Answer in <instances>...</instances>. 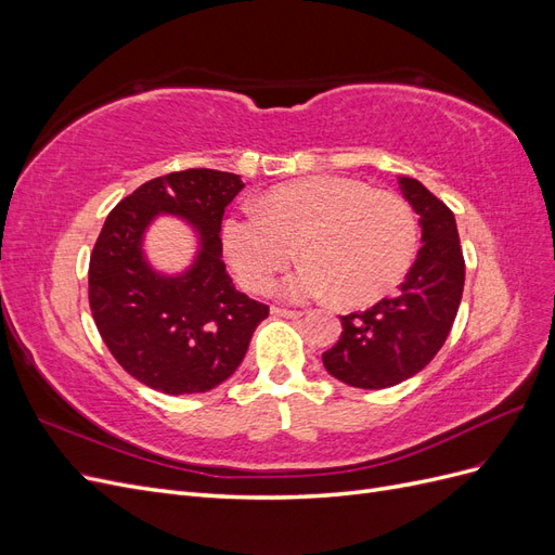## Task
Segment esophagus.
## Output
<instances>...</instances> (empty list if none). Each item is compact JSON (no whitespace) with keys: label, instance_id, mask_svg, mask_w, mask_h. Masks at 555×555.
<instances>
[{"label":"esophagus","instance_id":"obj_1","mask_svg":"<svg viewBox=\"0 0 555 555\" xmlns=\"http://www.w3.org/2000/svg\"><path fill=\"white\" fill-rule=\"evenodd\" d=\"M271 312L275 314V317H284V319H298V317H304V312H298V310H287V308H271Z\"/></svg>","mask_w":555,"mask_h":555}]
</instances>
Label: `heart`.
<instances>
[{
  "label": "heart",
  "instance_id": "1",
  "mask_svg": "<svg viewBox=\"0 0 555 555\" xmlns=\"http://www.w3.org/2000/svg\"><path fill=\"white\" fill-rule=\"evenodd\" d=\"M233 273L263 292L284 266L306 259L278 284L287 300L338 296L347 306L377 300L410 271L418 245L412 206L361 180L317 176L280 184L263 208L245 206L224 222Z\"/></svg>",
  "mask_w": 555,
  "mask_h": 555
}]
</instances>
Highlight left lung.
Returning <instances> with one entry per match:
<instances>
[{"instance_id": "obj_1", "label": "left lung", "mask_w": 555, "mask_h": 555, "mask_svg": "<svg viewBox=\"0 0 555 555\" xmlns=\"http://www.w3.org/2000/svg\"><path fill=\"white\" fill-rule=\"evenodd\" d=\"M398 182L418 215L424 245L398 292L340 317V340L322 354L326 371L357 389H386L424 371L442 349L463 296L465 261L453 212L418 180Z\"/></svg>"}]
</instances>
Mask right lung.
Returning <instances> with one entry per match:
<instances>
[{"instance_id":"add662e5","label":"right lung","mask_w":555,"mask_h":555,"mask_svg":"<svg viewBox=\"0 0 555 555\" xmlns=\"http://www.w3.org/2000/svg\"><path fill=\"white\" fill-rule=\"evenodd\" d=\"M241 176L188 169L147 180L104 222L90 257V310L111 354L150 389L204 393L233 375L268 306L241 294L222 261L224 208ZM169 211L199 233L190 272L162 276L142 257V233Z\"/></svg>"}]
</instances>
